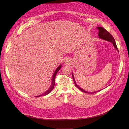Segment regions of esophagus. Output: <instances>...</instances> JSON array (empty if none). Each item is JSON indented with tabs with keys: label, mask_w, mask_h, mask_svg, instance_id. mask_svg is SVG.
<instances>
[{
	"label": "esophagus",
	"mask_w": 129,
	"mask_h": 129,
	"mask_svg": "<svg viewBox=\"0 0 129 129\" xmlns=\"http://www.w3.org/2000/svg\"><path fill=\"white\" fill-rule=\"evenodd\" d=\"M70 63V61L69 60H68V59H66L64 61V63L65 64H69V63Z\"/></svg>",
	"instance_id": "1"
}]
</instances>
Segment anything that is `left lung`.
Returning <instances> with one entry per match:
<instances>
[{
  "mask_svg": "<svg viewBox=\"0 0 129 129\" xmlns=\"http://www.w3.org/2000/svg\"><path fill=\"white\" fill-rule=\"evenodd\" d=\"M97 28L99 29V32L98 33V36H99V39H101L102 40H105V41H108V42H111L113 46L115 47V48L117 50L118 52V49L117 48V47L116 46V42H115V39H114L113 37L112 36V35L110 34V33H109L106 29H105L104 28L102 27H100V26H98L97 27ZM72 78H73V81H74V83L76 85V86L79 89H80V90H81L82 92H84L85 93H96V92H98L99 91H101L102 89L101 90H99L98 91H95V92H88V91H87L84 89H83L82 88H81L80 87H79L76 83V82L75 81V77H74V75H73V73H72ZM110 85H109V86H110Z\"/></svg>",
  "mask_w": 129,
  "mask_h": 129,
  "instance_id": "8db88e82",
  "label": "left lung"
}]
</instances>
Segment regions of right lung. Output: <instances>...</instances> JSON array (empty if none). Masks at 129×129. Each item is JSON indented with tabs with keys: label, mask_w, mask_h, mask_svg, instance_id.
Instances as JSON below:
<instances>
[{
	"label": "right lung",
	"mask_w": 129,
	"mask_h": 129,
	"mask_svg": "<svg viewBox=\"0 0 129 129\" xmlns=\"http://www.w3.org/2000/svg\"><path fill=\"white\" fill-rule=\"evenodd\" d=\"M61 66H62L61 64L60 65L56 68V69L55 70L54 73H53L52 76V79H51V85H50V87L49 88V89H48L47 91H46L45 92L43 93V94H41V95H38V96H35V97H40V96H45V95H46L49 94V93L50 92L53 90V87H54V85H55V78H56V75H57V74L58 72V71H59V70L61 69Z\"/></svg>",
	"instance_id": "right-lung-1"
}]
</instances>
